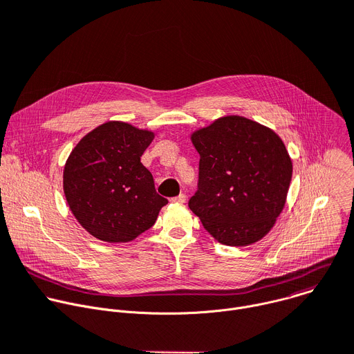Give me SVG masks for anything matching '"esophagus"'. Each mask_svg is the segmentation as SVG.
Here are the masks:
<instances>
[{
	"instance_id": "1",
	"label": "esophagus",
	"mask_w": 354,
	"mask_h": 354,
	"mask_svg": "<svg viewBox=\"0 0 354 354\" xmlns=\"http://www.w3.org/2000/svg\"><path fill=\"white\" fill-rule=\"evenodd\" d=\"M171 202H172V203H185V202H186V195H185V194H180V195L172 198Z\"/></svg>"
}]
</instances>
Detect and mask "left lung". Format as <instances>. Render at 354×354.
<instances>
[{
    "label": "left lung",
    "mask_w": 354,
    "mask_h": 354,
    "mask_svg": "<svg viewBox=\"0 0 354 354\" xmlns=\"http://www.w3.org/2000/svg\"><path fill=\"white\" fill-rule=\"evenodd\" d=\"M201 155L189 207L221 244L261 240L281 214L292 160L270 128L240 115L221 117L190 137Z\"/></svg>",
    "instance_id": "1"
}]
</instances>
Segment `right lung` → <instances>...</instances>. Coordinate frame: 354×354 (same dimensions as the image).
<instances>
[{
    "mask_svg": "<svg viewBox=\"0 0 354 354\" xmlns=\"http://www.w3.org/2000/svg\"><path fill=\"white\" fill-rule=\"evenodd\" d=\"M153 133L109 121L84 136L63 171L68 205L93 237L127 243L151 229L168 201L155 190L141 156Z\"/></svg>",
    "mask_w": 354,
    "mask_h": 354,
    "instance_id": "obj_1",
    "label": "right lung"
}]
</instances>
